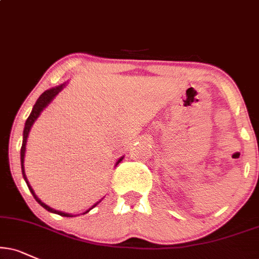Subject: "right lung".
I'll use <instances>...</instances> for the list:
<instances>
[{
	"label": "right lung",
	"mask_w": 259,
	"mask_h": 259,
	"mask_svg": "<svg viewBox=\"0 0 259 259\" xmlns=\"http://www.w3.org/2000/svg\"><path fill=\"white\" fill-rule=\"evenodd\" d=\"M62 88H63V85H60V86H57V88H53V89H50V90H47L46 92H43V94H41V95L39 96V98H38V100H37L36 104L33 105V109H32L31 114H30V116L27 117L26 122H25V128H24V137H22V145H21V150H20V161H21V170H22V177H24L25 181H26V184H27V186H28V190H30V191H31V193L33 194L34 199H36L37 202L39 203L40 205L44 207V209L48 210V211H50V212H54V213H57V215L66 216V218H72V215H69V213H66V212H62V211H57V210H55V209H52V207H50V206H48L47 204H44L43 202H40V199H38V197L36 196V194H34L33 190H32V187L30 186V185H28L27 178H26V175H25V169H24V157H25V151H26V142H27V137H28V133H30V130H31L32 124H33L34 121L37 120V117L39 116L40 111L43 110L44 108H46L47 105L49 104L50 102L53 101V98L55 97V96H56L57 94H59L60 91L62 90ZM122 158H123V157H121V158L119 159V161H117V163H120V161H122ZM117 163H116V164H117ZM100 202H101V200H100ZM100 202H97V203H96L94 206L90 207V209H89L88 211H85L84 213L89 212V211H90L91 209H94V207H95L96 205H97V204L100 203Z\"/></svg>",
	"instance_id": "right-lung-1"
}]
</instances>
